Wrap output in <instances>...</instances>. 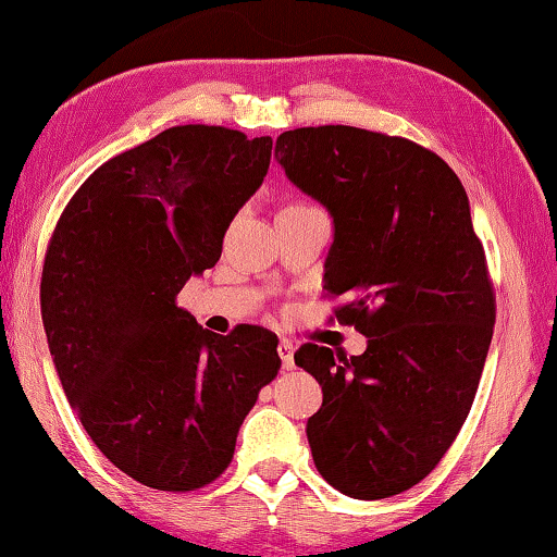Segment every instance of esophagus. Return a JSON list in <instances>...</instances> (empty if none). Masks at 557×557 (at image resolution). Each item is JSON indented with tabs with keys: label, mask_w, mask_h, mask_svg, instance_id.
<instances>
[{
	"label": "esophagus",
	"mask_w": 557,
	"mask_h": 557,
	"mask_svg": "<svg viewBox=\"0 0 557 557\" xmlns=\"http://www.w3.org/2000/svg\"><path fill=\"white\" fill-rule=\"evenodd\" d=\"M277 352H280V360H282V368L285 370H293L295 368V347L289 339H282L277 345Z\"/></svg>",
	"instance_id": "34e87169"
}]
</instances>
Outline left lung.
<instances>
[{"mask_svg": "<svg viewBox=\"0 0 557 557\" xmlns=\"http://www.w3.org/2000/svg\"><path fill=\"white\" fill-rule=\"evenodd\" d=\"M275 160L332 218L325 287L368 337L352 358L307 343L322 385L307 420L320 475L380 500L418 485L458 437L493 339L495 300L470 199L435 152L345 124L282 132Z\"/></svg>", "mask_w": 557, "mask_h": 557, "instance_id": "left-lung-1", "label": "left lung"}]
</instances>
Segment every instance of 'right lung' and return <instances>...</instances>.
<instances>
[{"label": "right lung", "instance_id": "obj_1", "mask_svg": "<svg viewBox=\"0 0 557 557\" xmlns=\"http://www.w3.org/2000/svg\"><path fill=\"white\" fill-rule=\"evenodd\" d=\"M270 154V137L170 127L89 174L49 243L41 322L66 400L104 458L154 491L212 483L280 370L272 332L214 335L174 302L220 260Z\"/></svg>", "mask_w": 557, "mask_h": 557}]
</instances>
